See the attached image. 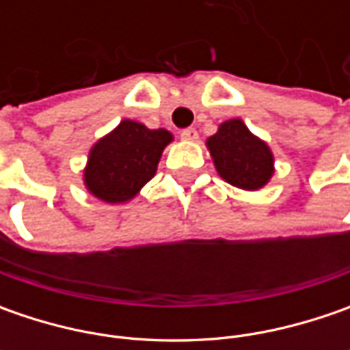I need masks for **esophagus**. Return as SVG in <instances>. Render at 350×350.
<instances>
[{
	"mask_svg": "<svg viewBox=\"0 0 350 350\" xmlns=\"http://www.w3.org/2000/svg\"><path fill=\"white\" fill-rule=\"evenodd\" d=\"M181 138L183 140H196L198 138V132H196L195 128H185V130H181Z\"/></svg>",
	"mask_w": 350,
	"mask_h": 350,
	"instance_id": "34e87169",
	"label": "esophagus"
}]
</instances>
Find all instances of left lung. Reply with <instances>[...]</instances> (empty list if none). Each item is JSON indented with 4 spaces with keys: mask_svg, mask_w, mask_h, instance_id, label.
<instances>
[{
    "mask_svg": "<svg viewBox=\"0 0 350 350\" xmlns=\"http://www.w3.org/2000/svg\"><path fill=\"white\" fill-rule=\"evenodd\" d=\"M206 146L220 177L234 187L257 191L273 177L275 169L269 146L253 136L239 118L220 124Z\"/></svg>",
    "mask_w": 350,
    "mask_h": 350,
    "instance_id": "8db88e82",
    "label": "left lung"
}]
</instances>
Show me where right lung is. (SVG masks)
Returning a JSON list of instances; mask_svg holds the SVG:
<instances>
[{"mask_svg":"<svg viewBox=\"0 0 350 350\" xmlns=\"http://www.w3.org/2000/svg\"><path fill=\"white\" fill-rule=\"evenodd\" d=\"M171 132L150 130L140 122L122 120L99 140L89 154L83 181L93 196L105 202H126L155 175Z\"/></svg>","mask_w":350,"mask_h":350,"instance_id":"add662e5","label":"right lung"}]
</instances>
